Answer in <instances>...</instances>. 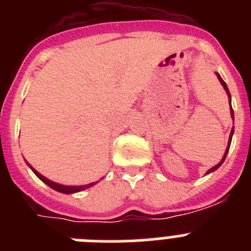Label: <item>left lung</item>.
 <instances>
[{
  "label": "left lung",
  "instance_id": "8db88e82",
  "mask_svg": "<svg viewBox=\"0 0 251 251\" xmlns=\"http://www.w3.org/2000/svg\"><path fill=\"white\" fill-rule=\"evenodd\" d=\"M216 75H217V77H219V80H220L221 85L224 86V89H225V90H226V93H227V97H229V101H230V106H231V95H230V92H229V89H227V85H226V84H225V81H224L223 79H221V76H220V74H219V73H216ZM230 112H231V118L234 119V110H232V108H230ZM232 134H234V127H232V129H231V133H230V137H229V143H227V148H226V151H225V154H224L223 159H221V161L219 162V163H217L216 166H214V167H212V168H210V170H208L207 172H206V175L211 174V172H214V171H216L217 168L220 167V166L223 165V163H224V161H225L226 156H227V152H229L230 145H231Z\"/></svg>",
  "mask_w": 251,
  "mask_h": 251
}]
</instances>
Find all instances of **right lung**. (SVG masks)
I'll return each mask as SVG.
<instances>
[{
    "label": "right lung",
    "mask_w": 251,
    "mask_h": 251,
    "mask_svg": "<svg viewBox=\"0 0 251 251\" xmlns=\"http://www.w3.org/2000/svg\"><path fill=\"white\" fill-rule=\"evenodd\" d=\"M28 167L32 170V172H34V174L36 175V176L39 177V178L41 179L44 183H46L49 187H51L52 190H55V191L61 192V194H75V192H80V191H83V190H86V188L92 187V186H94L95 183H97V182H92V183H89V185H84V186H64V185H60V183L52 182V181L48 179L46 177H44L43 175L39 174V172H37V171L35 170V168L32 167L31 165H28Z\"/></svg>",
    "instance_id": "add662e5"
}]
</instances>
